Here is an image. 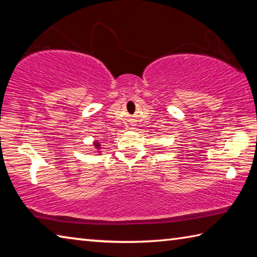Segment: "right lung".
I'll return each instance as SVG.
<instances>
[{"instance_id": "obj_1", "label": "right lung", "mask_w": 257, "mask_h": 257, "mask_svg": "<svg viewBox=\"0 0 257 257\" xmlns=\"http://www.w3.org/2000/svg\"><path fill=\"white\" fill-rule=\"evenodd\" d=\"M96 146H98V145H96Z\"/></svg>"}]
</instances>
